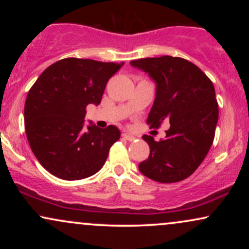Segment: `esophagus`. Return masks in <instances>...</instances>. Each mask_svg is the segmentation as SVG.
<instances>
[{
  "mask_svg": "<svg viewBox=\"0 0 249 249\" xmlns=\"http://www.w3.org/2000/svg\"><path fill=\"white\" fill-rule=\"evenodd\" d=\"M122 136H123V138H125L128 142H133L134 139H136V137H134L133 134H130V133H123Z\"/></svg>",
  "mask_w": 249,
  "mask_h": 249,
  "instance_id": "34e87169",
  "label": "esophagus"
}]
</instances>
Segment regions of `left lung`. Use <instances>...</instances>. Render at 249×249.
<instances>
[{
    "mask_svg": "<svg viewBox=\"0 0 249 249\" xmlns=\"http://www.w3.org/2000/svg\"><path fill=\"white\" fill-rule=\"evenodd\" d=\"M156 83V98L147 117L151 127L170 122L165 139L142 136L150 156L139 171L158 182H177L190 177L213 144L219 118L215 90L211 79L193 63L161 56L130 62Z\"/></svg>",
    "mask_w": 249,
    "mask_h": 249,
    "instance_id": "1",
    "label": "left lung"
}]
</instances>
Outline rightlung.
Here are the masks:
<instances>
[{"label":"right lung","instance_id":"right-lung-1","mask_svg":"<svg viewBox=\"0 0 249 249\" xmlns=\"http://www.w3.org/2000/svg\"><path fill=\"white\" fill-rule=\"evenodd\" d=\"M124 63L64 58L47 68L28 92L24 125L37 160L64 180L98 172L108 151L121 138L113 125L84 127L89 104L98 105L108 79Z\"/></svg>","mask_w":249,"mask_h":249}]
</instances>
